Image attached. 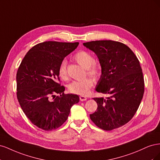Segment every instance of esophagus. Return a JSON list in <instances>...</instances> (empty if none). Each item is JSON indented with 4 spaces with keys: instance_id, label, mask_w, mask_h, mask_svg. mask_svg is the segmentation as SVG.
<instances>
[{
    "instance_id": "34e87169",
    "label": "esophagus",
    "mask_w": 160,
    "mask_h": 160,
    "mask_svg": "<svg viewBox=\"0 0 160 160\" xmlns=\"http://www.w3.org/2000/svg\"><path fill=\"white\" fill-rule=\"evenodd\" d=\"M79 99H80V101H86L87 99H88V98H87L85 96H83V95H81L79 97Z\"/></svg>"
}]
</instances>
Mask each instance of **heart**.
Here are the masks:
<instances>
[{
  "instance_id": "heart-1",
  "label": "heart",
  "mask_w": 160,
  "mask_h": 160,
  "mask_svg": "<svg viewBox=\"0 0 160 160\" xmlns=\"http://www.w3.org/2000/svg\"><path fill=\"white\" fill-rule=\"evenodd\" d=\"M74 59L78 63L87 69L88 75L94 79H98L101 75V69L98 65L94 64L95 59L90 53L81 51L77 52L73 57ZM59 75L62 79H67V61L62 60L58 69ZM93 81L91 79H85L82 81H72L69 85V90L72 93L86 95L89 93V89L93 85Z\"/></svg>"
}]
</instances>
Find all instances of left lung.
Segmentation results:
<instances>
[{
	"instance_id": "left-lung-1",
	"label": "left lung",
	"mask_w": 160,
	"mask_h": 160,
	"mask_svg": "<svg viewBox=\"0 0 160 160\" xmlns=\"http://www.w3.org/2000/svg\"><path fill=\"white\" fill-rule=\"evenodd\" d=\"M83 45L98 56L101 75L95 91L109 97L95 98V112L90 118L105 131L123 126L132 119L144 93V80L139 61L123 43L113 41H95Z\"/></svg>"
}]
</instances>
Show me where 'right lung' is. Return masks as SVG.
I'll use <instances>...</instances> for the list:
<instances>
[{
	"label": "right lung",
	"instance_id": "obj_1",
	"mask_svg": "<svg viewBox=\"0 0 160 160\" xmlns=\"http://www.w3.org/2000/svg\"><path fill=\"white\" fill-rule=\"evenodd\" d=\"M78 45V42L38 43L28 51L18 67L19 104L31 122L43 130L59 128L68 118L72 106L79 101L77 95L65 94V87L57 83L61 62Z\"/></svg>",
	"mask_w": 160,
	"mask_h": 160
}]
</instances>
